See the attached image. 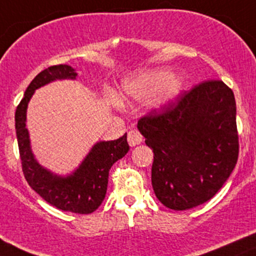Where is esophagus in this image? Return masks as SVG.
I'll list each match as a JSON object with an SVG mask.
<instances>
[{
	"mask_svg": "<svg viewBox=\"0 0 256 256\" xmlns=\"http://www.w3.org/2000/svg\"><path fill=\"white\" fill-rule=\"evenodd\" d=\"M128 141L130 146H136L142 142V135L138 130H130L128 134Z\"/></svg>",
	"mask_w": 256,
	"mask_h": 256,
	"instance_id": "1",
	"label": "esophagus"
}]
</instances>
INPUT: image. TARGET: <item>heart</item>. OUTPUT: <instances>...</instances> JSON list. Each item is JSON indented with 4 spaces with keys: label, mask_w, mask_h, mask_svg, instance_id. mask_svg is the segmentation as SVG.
Here are the masks:
<instances>
[{
    "label": "heart",
    "mask_w": 256,
    "mask_h": 256,
    "mask_svg": "<svg viewBox=\"0 0 256 256\" xmlns=\"http://www.w3.org/2000/svg\"><path fill=\"white\" fill-rule=\"evenodd\" d=\"M182 90V80L167 76L161 69L140 72L121 82L118 96L121 100H144L150 110H161L171 104Z\"/></svg>",
    "instance_id": "obj_1"
}]
</instances>
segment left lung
Listing matches in <instances>:
<instances>
[{
  "label": "left lung",
  "instance_id": "left-lung-1",
  "mask_svg": "<svg viewBox=\"0 0 256 256\" xmlns=\"http://www.w3.org/2000/svg\"><path fill=\"white\" fill-rule=\"evenodd\" d=\"M138 128L154 151V194L174 210L210 200L238 161L236 99L222 80L200 82L161 112L141 118Z\"/></svg>",
  "mask_w": 256,
  "mask_h": 256
}]
</instances>
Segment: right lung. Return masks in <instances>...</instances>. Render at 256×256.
<instances>
[{
	"label": "right lung",
	"mask_w": 256,
	"mask_h": 256,
	"mask_svg": "<svg viewBox=\"0 0 256 256\" xmlns=\"http://www.w3.org/2000/svg\"><path fill=\"white\" fill-rule=\"evenodd\" d=\"M76 76V69L66 64L49 66L40 72L28 85L24 96L17 106L14 121L22 170L28 184L56 208L72 213L89 214L104 200L112 166L130 150L126 134L118 140L96 142L79 167L66 176H60L38 164L30 147V132L26 128L28 102L36 90L56 80H74Z\"/></svg>",
	"instance_id": "obj_1"
}]
</instances>
